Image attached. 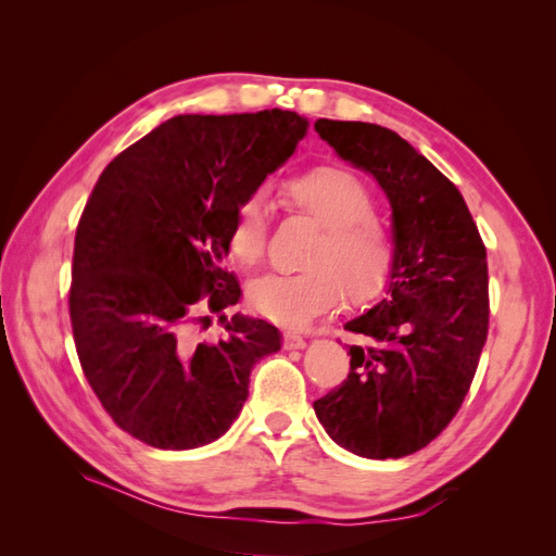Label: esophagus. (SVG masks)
I'll return each instance as SVG.
<instances>
[{"mask_svg": "<svg viewBox=\"0 0 556 556\" xmlns=\"http://www.w3.org/2000/svg\"><path fill=\"white\" fill-rule=\"evenodd\" d=\"M282 343H285V348L296 350V348H304L306 345V339L301 333H296V331H285L282 333Z\"/></svg>", "mask_w": 556, "mask_h": 556, "instance_id": "1", "label": "esophagus"}]
</instances>
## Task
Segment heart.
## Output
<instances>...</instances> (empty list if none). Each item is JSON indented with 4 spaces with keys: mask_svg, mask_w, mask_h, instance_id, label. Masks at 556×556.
<instances>
[{
    "mask_svg": "<svg viewBox=\"0 0 556 556\" xmlns=\"http://www.w3.org/2000/svg\"><path fill=\"white\" fill-rule=\"evenodd\" d=\"M290 213L308 217L317 231L306 248L308 268L271 274L250 282L248 301L257 313L280 325H306L336 301L374 299L394 268L392 231L374 213L366 185L339 166H315L280 188ZM271 217L262 194H250L233 211L229 250L245 266L264 260Z\"/></svg>",
    "mask_w": 556,
    "mask_h": 556,
    "instance_id": "1",
    "label": "heart"
}]
</instances>
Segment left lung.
Segmentation results:
<instances>
[{"mask_svg":"<svg viewBox=\"0 0 556 556\" xmlns=\"http://www.w3.org/2000/svg\"><path fill=\"white\" fill-rule=\"evenodd\" d=\"M336 153L371 174L392 204L387 296L345 329L350 374L313 403L341 447L368 459L422 450L462 408L490 329L486 250L462 192L396 131L319 117Z\"/></svg>","mask_w":556,"mask_h":556,"instance_id":"8db88e82","label":"left lung"}]
</instances>
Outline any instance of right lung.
I'll use <instances>...</instances> for the list:
<instances>
[{
	"label": "right lung",
	"instance_id": "obj_1",
	"mask_svg": "<svg viewBox=\"0 0 556 556\" xmlns=\"http://www.w3.org/2000/svg\"><path fill=\"white\" fill-rule=\"evenodd\" d=\"M308 123L294 111L176 115L123 150L78 220L70 315L92 392L113 422L160 450L213 443L248 399L250 371L280 350L223 266L237 206L288 160ZM226 323L215 344L184 333Z\"/></svg>",
	"mask_w": 556,
	"mask_h": 556
}]
</instances>
